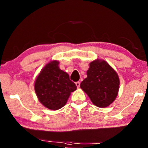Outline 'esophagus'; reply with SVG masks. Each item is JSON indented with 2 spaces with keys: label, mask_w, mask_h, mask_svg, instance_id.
Wrapping results in <instances>:
<instances>
[{
  "label": "esophagus",
  "mask_w": 148,
  "mask_h": 148,
  "mask_svg": "<svg viewBox=\"0 0 148 148\" xmlns=\"http://www.w3.org/2000/svg\"><path fill=\"white\" fill-rule=\"evenodd\" d=\"M76 86H77V88H79V86H80V82H76Z\"/></svg>",
  "instance_id": "obj_1"
}]
</instances>
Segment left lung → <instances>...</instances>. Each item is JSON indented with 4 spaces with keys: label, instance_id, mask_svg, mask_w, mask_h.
<instances>
[{
    "label": "left lung",
    "instance_id": "8db88e82",
    "mask_svg": "<svg viewBox=\"0 0 148 148\" xmlns=\"http://www.w3.org/2000/svg\"><path fill=\"white\" fill-rule=\"evenodd\" d=\"M87 75L80 87L92 103L100 108L112 104L119 91V79L116 72L106 61L95 60L90 63Z\"/></svg>",
    "mask_w": 148,
    "mask_h": 148
}]
</instances>
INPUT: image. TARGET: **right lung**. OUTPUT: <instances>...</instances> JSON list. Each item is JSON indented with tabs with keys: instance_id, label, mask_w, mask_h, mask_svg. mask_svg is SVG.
Instances as JSON below:
<instances>
[{
	"instance_id": "obj_1",
	"label": "right lung",
	"mask_w": 148,
	"mask_h": 148,
	"mask_svg": "<svg viewBox=\"0 0 148 148\" xmlns=\"http://www.w3.org/2000/svg\"><path fill=\"white\" fill-rule=\"evenodd\" d=\"M59 62L53 61L47 64L37 77L34 89L39 101L45 107L57 110L63 107L71 92L77 87L69 74L61 71Z\"/></svg>"
}]
</instances>
